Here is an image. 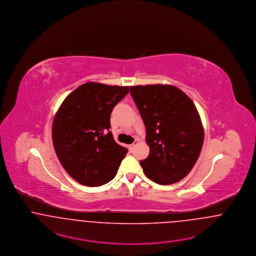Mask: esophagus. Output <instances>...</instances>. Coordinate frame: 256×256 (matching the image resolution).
<instances>
[{
  "mask_svg": "<svg viewBox=\"0 0 256 256\" xmlns=\"http://www.w3.org/2000/svg\"><path fill=\"white\" fill-rule=\"evenodd\" d=\"M138 144V140H136L134 142L133 144L130 145L129 147H130V149H131V150H133L134 148V147H136Z\"/></svg>",
  "mask_w": 256,
  "mask_h": 256,
  "instance_id": "1",
  "label": "esophagus"
}]
</instances>
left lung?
I'll use <instances>...</instances> for the list:
<instances>
[{
    "label": "left lung",
    "mask_w": 256,
    "mask_h": 256,
    "mask_svg": "<svg viewBox=\"0 0 256 256\" xmlns=\"http://www.w3.org/2000/svg\"><path fill=\"white\" fill-rule=\"evenodd\" d=\"M130 94L144 120L150 153L140 166L145 175L166 186L184 178L204 144V127L195 104L172 85L132 86Z\"/></svg>",
    "instance_id": "8db88e82"
}]
</instances>
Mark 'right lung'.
Listing matches in <instances>:
<instances>
[{"mask_svg":"<svg viewBox=\"0 0 256 256\" xmlns=\"http://www.w3.org/2000/svg\"><path fill=\"white\" fill-rule=\"evenodd\" d=\"M129 87L85 83L70 92L56 114L52 142L68 174L81 184L100 186L114 178L128 150L110 131L114 107Z\"/></svg>","mask_w":256,"mask_h":256,"instance_id":"1","label":"right lung"}]
</instances>
